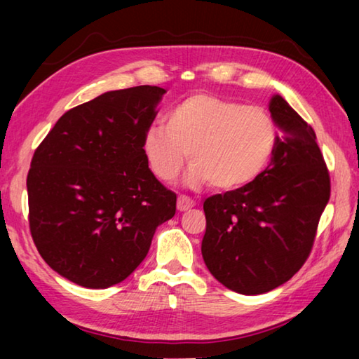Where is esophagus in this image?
Here are the masks:
<instances>
[{"label": "esophagus", "instance_id": "esophagus-1", "mask_svg": "<svg viewBox=\"0 0 359 359\" xmlns=\"http://www.w3.org/2000/svg\"><path fill=\"white\" fill-rule=\"evenodd\" d=\"M194 205V201L193 199H190L188 196H184V194H180V196L177 198V210L179 212H185L188 209H191Z\"/></svg>", "mask_w": 359, "mask_h": 359}]
</instances>
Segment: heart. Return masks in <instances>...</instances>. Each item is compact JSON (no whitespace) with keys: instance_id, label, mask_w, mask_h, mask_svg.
Here are the masks:
<instances>
[{"instance_id":"b5f03b06","label":"heart","mask_w":359,"mask_h":359,"mask_svg":"<svg viewBox=\"0 0 359 359\" xmlns=\"http://www.w3.org/2000/svg\"><path fill=\"white\" fill-rule=\"evenodd\" d=\"M277 144L274 120L264 109L214 93H194L166 114L165 126L144 133L142 149L151 172L172 182L187 158L188 187L209 184L222 191L253 184L269 166Z\"/></svg>"}]
</instances>
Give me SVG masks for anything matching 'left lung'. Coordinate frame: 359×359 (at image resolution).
<instances>
[{"mask_svg": "<svg viewBox=\"0 0 359 359\" xmlns=\"http://www.w3.org/2000/svg\"><path fill=\"white\" fill-rule=\"evenodd\" d=\"M269 111L280 136L266 171L204 201V263L241 294L267 293L301 269L330 201V174L312 126L280 95Z\"/></svg>", "mask_w": 359, "mask_h": 359, "instance_id": "left-lung-1", "label": "left lung"}]
</instances>
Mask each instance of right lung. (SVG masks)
Here are the masks:
<instances>
[{"label":"right lung","instance_id":"add662e5","mask_svg":"<svg viewBox=\"0 0 359 359\" xmlns=\"http://www.w3.org/2000/svg\"><path fill=\"white\" fill-rule=\"evenodd\" d=\"M165 88L114 90L63 114L27 177L29 231L46 263L85 288L125 280L177 196L145 160L144 133Z\"/></svg>","mask_w":359,"mask_h":359}]
</instances>
